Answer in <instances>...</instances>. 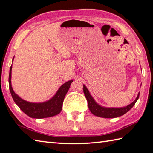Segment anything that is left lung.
Here are the masks:
<instances>
[{"instance_id":"1","label":"left lung","mask_w":153,"mask_h":153,"mask_svg":"<svg viewBox=\"0 0 153 153\" xmlns=\"http://www.w3.org/2000/svg\"><path fill=\"white\" fill-rule=\"evenodd\" d=\"M83 91L85 93L86 98L88 102V105L90 111L91 113L96 116L104 117V118H115L123 116L125 114H126L127 111H129L131 109L133 108L134 105L135 104L136 102L137 101L139 97V92L138 93L137 96L132 103L130 104L126 105L125 107L121 108H107L102 106L98 104L95 101L94 98L90 94L89 90L86 88V86L83 85Z\"/></svg>"}]
</instances>
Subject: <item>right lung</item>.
Returning a JSON list of instances; mask_svg holds the SVG:
<instances>
[{"label": "right lung", "mask_w": 153, "mask_h": 153, "mask_svg": "<svg viewBox=\"0 0 153 153\" xmlns=\"http://www.w3.org/2000/svg\"><path fill=\"white\" fill-rule=\"evenodd\" d=\"M14 57L12 59L14 61ZM12 64L10 68L9 73V88L11 93L12 97L20 110L27 116L36 119H42V118L49 117L59 114L62 110L63 102L67 92L70 88L73 80H68L62 85L56 92L54 96L48 100L43 102H30L20 98L17 94H16L12 86Z\"/></svg>", "instance_id": "1"}]
</instances>
